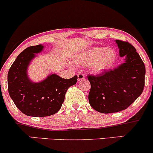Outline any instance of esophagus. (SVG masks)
Wrapping results in <instances>:
<instances>
[{"instance_id": "esophagus-1", "label": "esophagus", "mask_w": 153, "mask_h": 153, "mask_svg": "<svg viewBox=\"0 0 153 153\" xmlns=\"http://www.w3.org/2000/svg\"><path fill=\"white\" fill-rule=\"evenodd\" d=\"M77 77H78V81H81V80H83L85 79V75L84 74L79 73L77 74Z\"/></svg>"}]
</instances>
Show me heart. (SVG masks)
I'll return each mask as SVG.
<instances>
[{
    "instance_id": "b5f03b06",
    "label": "heart",
    "mask_w": 153,
    "mask_h": 153,
    "mask_svg": "<svg viewBox=\"0 0 153 153\" xmlns=\"http://www.w3.org/2000/svg\"><path fill=\"white\" fill-rule=\"evenodd\" d=\"M116 58V53L114 49L94 47L85 51L79 58V61L81 64L91 66L92 71L99 74L108 69Z\"/></svg>"
}]
</instances>
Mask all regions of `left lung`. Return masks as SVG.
Instances as JSON below:
<instances>
[{
	"instance_id": "8db88e82",
	"label": "left lung",
	"mask_w": 153,
	"mask_h": 153,
	"mask_svg": "<svg viewBox=\"0 0 153 153\" xmlns=\"http://www.w3.org/2000/svg\"><path fill=\"white\" fill-rule=\"evenodd\" d=\"M116 42L124 63L98 76H87L91 85L89 102L102 114L126 109L140 97L145 86V66L135 48L128 42L116 39Z\"/></svg>"
}]
</instances>
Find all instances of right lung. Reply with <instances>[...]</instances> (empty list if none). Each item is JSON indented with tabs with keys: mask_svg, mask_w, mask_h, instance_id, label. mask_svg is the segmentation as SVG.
<instances>
[{
	"mask_svg": "<svg viewBox=\"0 0 153 153\" xmlns=\"http://www.w3.org/2000/svg\"><path fill=\"white\" fill-rule=\"evenodd\" d=\"M44 49L42 45L31 46L17 56L8 73V90L17 108L29 116L45 117L59 111L66 91L77 82V76L63 79L52 74L42 81H31L27 68L36 54Z\"/></svg>",
	"mask_w": 153,
	"mask_h": 153,
	"instance_id": "add662e5",
	"label": "right lung"
}]
</instances>
